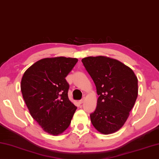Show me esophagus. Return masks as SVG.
Here are the masks:
<instances>
[{
	"mask_svg": "<svg viewBox=\"0 0 159 159\" xmlns=\"http://www.w3.org/2000/svg\"><path fill=\"white\" fill-rule=\"evenodd\" d=\"M85 102V98H82L81 100H80L79 101V102L80 104H82V103H83V102Z\"/></svg>",
	"mask_w": 159,
	"mask_h": 159,
	"instance_id": "obj_1",
	"label": "esophagus"
}]
</instances>
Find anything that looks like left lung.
Instances as JSON below:
<instances>
[{"label":"left lung","mask_w":159,"mask_h":159,"mask_svg":"<svg viewBox=\"0 0 159 159\" xmlns=\"http://www.w3.org/2000/svg\"><path fill=\"white\" fill-rule=\"evenodd\" d=\"M81 61L99 96L96 110L90 114L92 125L104 134L118 131L137 98V77L129 67L113 58L99 56Z\"/></svg>","instance_id":"8db88e82"}]
</instances>
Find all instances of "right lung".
<instances>
[{
  "mask_svg": "<svg viewBox=\"0 0 159 159\" xmlns=\"http://www.w3.org/2000/svg\"><path fill=\"white\" fill-rule=\"evenodd\" d=\"M77 62L63 57L43 58L22 78V94L31 116L50 134L63 132L77 109L68 98L70 85L65 79Z\"/></svg>",
  "mask_w": 159,
  "mask_h": 159,
  "instance_id": "1",
  "label": "right lung"
}]
</instances>
